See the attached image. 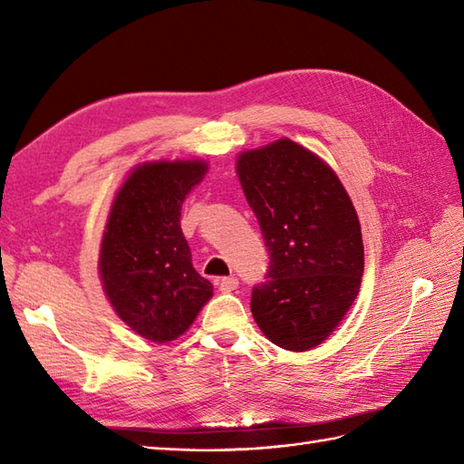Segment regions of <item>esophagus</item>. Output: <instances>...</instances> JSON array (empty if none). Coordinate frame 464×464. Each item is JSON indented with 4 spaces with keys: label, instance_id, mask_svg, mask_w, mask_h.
<instances>
[{
    "label": "esophagus",
    "instance_id": "34e87169",
    "mask_svg": "<svg viewBox=\"0 0 464 464\" xmlns=\"http://www.w3.org/2000/svg\"><path fill=\"white\" fill-rule=\"evenodd\" d=\"M218 286L222 292H232L237 288V278L236 276H224L218 280Z\"/></svg>",
    "mask_w": 464,
    "mask_h": 464
}]
</instances>
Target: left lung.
<instances>
[{"mask_svg":"<svg viewBox=\"0 0 464 464\" xmlns=\"http://www.w3.org/2000/svg\"><path fill=\"white\" fill-rule=\"evenodd\" d=\"M236 174L271 256L251 314L273 344L305 353L327 341L360 292L356 208L333 168L286 137L237 154Z\"/></svg>","mask_w":464,"mask_h":464,"instance_id":"8db88e82","label":"left lung"}]
</instances>
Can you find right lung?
I'll list each match as a JSON object with an SVG mask.
<instances>
[{
  "label": "right lung",
  "mask_w": 464,
  "mask_h": 464,
  "mask_svg": "<svg viewBox=\"0 0 464 464\" xmlns=\"http://www.w3.org/2000/svg\"><path fill=\"white\" fill-rule=\"evenodd\" d=\"M205 160H150L123 179L102 234L98 273L118 317L143 339L166 344L184 334L213 285L191 265L179 217Z\"/></svg>",
  "instance_id": "add662e5"
}]
</instances>
